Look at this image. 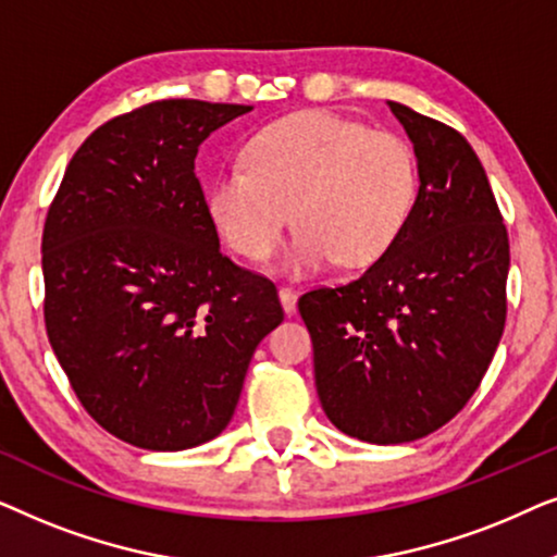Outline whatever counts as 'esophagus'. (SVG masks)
Masks as SVG:
<instances>
[{
  "label": "esophagus",
  "mask_w": 557,
  "mask_h": 557,
  "mask_svg": "<svg viewBox=\"0 0 557 557\" xmlns=\"http://www.w3.org/2000/svg\"><path fill=\"white\" fill-rule=\"evenodd\" d=\"M278 299H281V307H284L286 314L292 317L294 311H296V299H299V294H296V288H292V286H281V288H278Z\"/></svg>",
  "instance_id": "esophagus-1"
}]
</instances>
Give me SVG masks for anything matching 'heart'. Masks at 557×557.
<instances>
[{"label": "heart", "mask_w": 557, "mask_h": 557, "mask_svg": "<svg viewBox=\"0 0 557 557\" xmlns=\"http://www.w3.org/2000/svg\"><path fill=\"white\" fill-rule=\"evenodd\" d=\"M421 200V166L393 132H370L330 111H299L250 136L243 164L205 187V212L220 240L250 263L276 253L299 227L286 269L314 273L334 261L362 271L406 235Z\"/></svg>", "instance_id": "heart-1"}]
</instances>
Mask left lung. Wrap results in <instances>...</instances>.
Listing matches in <instances>:
<instances>
[{
  "instance_id": "1",
  "label": "left lung",
  "mask_w": 557,
  "mask_h": 557,
  "mask_svg": "<svg viewBox=\"0 0 557 557\" xmlns=\"http://www.w3.org/2000/svg\"><path fill=\"white\" fill-rule=\"evenodd\" d=\"M387 106L421 166L416 215L360 278L299 299L326 418L383 446L429 436L467 406L505 332L509 271L507 227L471 144Z\"/></svg>"
}]
</instances>
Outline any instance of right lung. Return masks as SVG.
<instances>
[{
    "label": "right lung",
    "instance_id": "1",
    "mask_svg": "<svg viewBox=\"0 0 557 557\" xmlns=\"http://www.w3.org/2000/svg\"><path fill=\"white\" fill-rule=\"evenodd\" d=\"M248 111L170 98L106 121L48 210L52 352L88 416L132 446L220 436L258 342L284 319L273 281L220 253L195 177L200 144Z\"/></svg>",
    "mask_w": 557,
    "mask_h": 557
}]
</instances>
